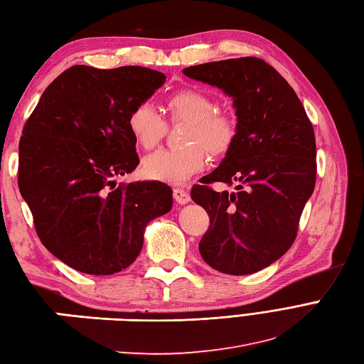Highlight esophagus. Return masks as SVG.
I'll return each instance as SVG.
<instances>
[{"instance_id": "obj_1", "label": "esophagus", "mask_w": 364, "mask_h": 364, "mask_svg": "<svg viewBox=\"0 0 364 364\" xmlns=\"http://www.w3.org/2000/svg\"><path fill=\"white\" fill-rule=\"evenodd\" d=\"M173 196H174V199H176V203H179V204H187V203H190L188 191L181 188V187L173 188Z\"/></svg>"}]
</instances>
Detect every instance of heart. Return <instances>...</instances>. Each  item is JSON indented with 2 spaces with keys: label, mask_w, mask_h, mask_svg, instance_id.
<instances>
[{
  "label": "heart",
  "mask_w": 364,
  "mask_h": 364,
  "mask_svg": "<svg viewBox=\"0 0 364 364\" xmlns=\"http://www.w3.org/2000/svg\"><path fill=\"white\" fill-rule=\"evenodd\" d=\"M166 109L173 123H185L177 149H160L143 160L148 179L181 183L207 164V152L224 157L237 139L238 124L230 112L218 109L213 98L198 88H182L168 96ZM129 132L143 149H152L166 132L165 119L151 102L136 104L127 117Z\"/></svg>",
  "instance_id": "obj_1"
}]
</instances>
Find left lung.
Wrapping results in <instances>:
<instances>
[{
  "label": "left lung",
  "instance_id": "obj_1",
  "mask_svg": "<svg viewBox=\"0 0 364 364\" xmlns=\"http://www.w3.org/2000/svg\"><path fill=\"white\" fill-rule=\"evenodd\" d=\"M183 75L232 96L238 124L221 165L191 188V199L210 218L199 252L220 272H257L284 255L297 237L316 183L311 121L296 92L263 59L200 63ZM215 181H238L239 190L218 193L209 187Z\"/></svg>",
  "mask_w": 364,
  "mask_h": 364
}]
</instances>
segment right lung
Here are the masks:
<instances>
[{
    "mask_svg": "<svg viewBox=\"0 0 364 364\" xmlns=\"http://www.w3.org/2000/svg\"><path fill=\"white\" fill-rule=\"evenodd\" d=\"M165 79L144 67L75 65L48 85L23 127L20 193L42 245L73 269H126L146 224L171 210L173 190L164 182H115L140 164L129 112Z\"/></svg>",
    "mask_w": 364,
    "mask_h": 364,
    "instance_id": "1",
    "label": "right lung"
}]
</instances>
